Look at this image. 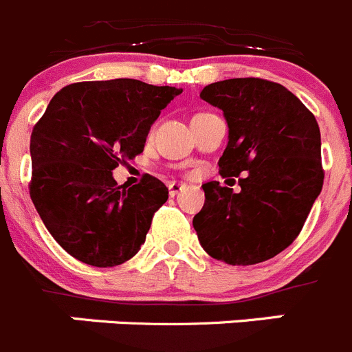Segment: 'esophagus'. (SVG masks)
Masks as SVG:
<instances>
[{
    "instance_id": "34e87169",
    "label": "esophagus",
    "mask_w": 352,
    "mask_h": 352,
    "mask_svg": "<svg viewBox=\"0 0 352 352\" xmlns=\"http://www.w3.org/2000/svg\"><path fill=\"white\" fill-rule=\"evenodd\" d=\"M182 189H184V186H182V184L172 182V184H170V186H168V195L172 196V198H175V196L179 195V192L182 191Z\"/></svg>"
}]
</instances>
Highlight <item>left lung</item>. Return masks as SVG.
Instances as JSON below:
<instances>
[{"instance_id": "obj_1", "label": "left lung", "mask_w": 352, "mask_h": 352, "mask_svg": "<svg viewBox=\"0 0 352 352\" xmlns=\"http://www.w3.org/2000/svg\"><path fill=\"white\" fill-rule=\"evenodd\" d=\"M199 97L228 121L222 177H239L241 191L203 184L205 205L192 226L203 250L231 265L272 258L300 232L323 187L316 118L280 83L234 78Z\"/></svg>"}]
</instances>
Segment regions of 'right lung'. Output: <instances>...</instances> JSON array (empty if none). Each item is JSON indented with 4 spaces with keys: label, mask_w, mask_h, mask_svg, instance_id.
Wrapping results in <instances>:
<instances>
[{
    "label": "right lung",
    "mask_w": 352,
    "mask_h": 352,
    "mask_svg": "<svg viewBox=\"0 0 352 352\" xmlns=\"http://www.w3.org/2000/svg\"><path fill=\"white\" fill-rule=\"evenodd\" d=\"M182 88L118 78L67 85L31 133V199L55 241L78 261L113 267L146 241L168 189L146 175L133 187L113 177L146 146L151 124Z\"/></svg>",
    "instance_id": "right-lung-1"
}]
</instances>
